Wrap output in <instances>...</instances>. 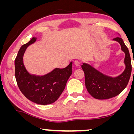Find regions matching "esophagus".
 Returning <instances> with one entry per match:
<instances>
[{"mask_svg": "<svg viewBox=\"0 0 134 134\" xmlns=\"http://www.w3.org/2000/svg\"><path fill=\"white\" fill-rule=\"evenodd\" d=\"M74 65L77 66V67H80V65H81V62H79V61H75L74 62Z\"/></svg>", "mask_w": 134, "mask_h": 134, "instance_id": "1", "label": "esophagus"}]
</instances>
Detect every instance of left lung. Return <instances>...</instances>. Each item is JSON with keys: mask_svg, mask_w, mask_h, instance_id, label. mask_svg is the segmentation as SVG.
<instances>
[{"mask_svg": "<svg viewBox=\"0 0 134 134\" xmlns=\"http://www.w3.org/2000/svg\"><path fill=\"white\" fill-rule=\"evenodd\" d=\"M113 40L119 43L121 50L125 54L124 59L125 69L120 76L112 77L103 74L88 64L83 63L81 65L84 72L85 85L87 91L93 98L98 99H110L121 93L128 84L131 75V58L128 48L121 38L116 37Z\"/></svg>", "mask_w": 134, "mask_h": 134, "instance_id": "left-lung-1", "label": "left lung"}]
</instances>
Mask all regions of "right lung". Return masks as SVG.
Returning <instances> with one entry per match:
<instances>
[{"mask_svg":"<svg viewBox=\"0 0 134 134\" xmlns=\"http://www.w3.org/2000/svg\"><path fill=\"white\" fill-rule=\"evenodd\" d=\"M36 38H32L23 44L15 59V77L20 91L29 100L36 104H52L58 99L72 74L71 62L64 69L55 68L44 76L31 74L25 68L23 56L27 47L34 43Z\"/></svg>","mask_w":134,"mask_h":134,"instance_id":"right-lung-1","label":"right lung"}]
</instances>
